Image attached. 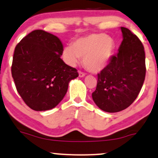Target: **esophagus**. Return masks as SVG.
Listing matches in <instances>:
<instances>
[{"label":"esophagus","mask_w":158,"mask_h":158,"mask_svg":"<svg viewBox=\"0 0 158 158\" xmlns=\"http://www.w3.org/2000/svg\"><path fill=\"white\" fill-rule=\"evenodd\" d=\"M78 73H79V76L80 77H84L85 76V75H86V74H85V72H81V71H78Z\"/></svg>","instance_id":"obj_1"}]
</instances>
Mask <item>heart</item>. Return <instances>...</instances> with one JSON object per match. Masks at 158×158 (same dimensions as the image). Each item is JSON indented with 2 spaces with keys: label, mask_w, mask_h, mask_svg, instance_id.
Here are the masks:
<instances>
[{
  "label": "heart",
  "mask_w": 158,
  "mask_h": 158,
  "mask_svg": "<svg viewBox=\"0 0 158 158\" xmlns=\"http://www.w3.org/2000/svg\"><path fill=\"white\" fill-rule=\"evenodd\" d=\"M114 40L103 34H92L75 40L63 52L65 61L70 66L78 64L83 57L84 66L91 72H98L106 66L114 50Z\"/></svg>",
  "instance_id": "b5f03b06"
}]
</instances>
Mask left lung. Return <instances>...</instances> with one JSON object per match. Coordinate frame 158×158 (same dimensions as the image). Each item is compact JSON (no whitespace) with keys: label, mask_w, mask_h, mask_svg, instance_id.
Returning <instances> with one entry per match:
<instances>
[{"label":"left lung","mask_w":158,"mask_h":158,"mask_svg":"<svg viewBox=\"0 0 158 158\" xmlns=\"http://www.w3.org/2000/svg\"><path fill=\"white\" fill-rule=\"evenodd\" d=\"M123 41L118 55L98 74L92 93L95 104L104 112H118L129 107L140 93L146 76L142 42L129 29L121 27Z\"/></svg>","instance_id":"1"}]
</instances>
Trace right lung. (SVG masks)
<instances>
[{
    "label": "right lung",
    "mask_w": 158,
    "mask_h": 158,
    "mask_svg": "<svg viewBox=\"0 0 158 158\" xmlns=\"http://www.w3.org/2000/svg\"><path fill=\"white\" fill-rule=\"evenodd\" d=\"M64 47L57 37L44 30L32 31L15 49L12 76L17 91L29 108L46 111L64 98L77 69L60 58Z\"/></svg>",
    "instance_id": "1"
}]
</instances>
